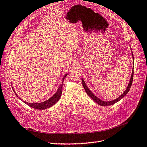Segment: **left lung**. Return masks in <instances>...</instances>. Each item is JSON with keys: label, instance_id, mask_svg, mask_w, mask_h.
Listing matches in <instances>:
<instances>
[{"label": "left lung", "instance_id": "1", "mask_svg": "<svg viewBox=\"0 0 147 147\" xmlns=\"http://www.w3.org/2000/svg\"><path fill=\"white\" fill-rule=\"evenodd\" d=\"M131 55H132V57H133V60L134 61V55H133V53L132 51H131ZM133 69H134V67H133ZM133 77H134V69L132 70V72H131V78H130V80L129 81V84H128V86L127 89H125V91L123 92V93L122 94H121V96H119L118 98H117L115 100H111V101H103L102 100H100V99H99L98 97H96L95 95L93 94V93L90 91V90L89 89V88H88V86H86V83L83 80V79L82 78V86H83L84 87V89H85V91L86 92V93L88 94V95L91 97V98L95 102L97 103L99 105H100V106H111V105H112V104H114L115 103H116L117 102H118V101H119L120 100H121L123 97L125 96L128 93V92L129 91V90L131 88V84H132V81H133Z\"/></svg>", "mask_w": 147, "mask_h": 147}]
</instances>
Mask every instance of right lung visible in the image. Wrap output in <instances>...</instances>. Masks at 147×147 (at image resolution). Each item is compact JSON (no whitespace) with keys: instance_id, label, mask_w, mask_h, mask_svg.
I'll list each match as a JSON object with an SVG mask.
<instances>
[{"instance_id":"right-lung-1","label":"right lung","mask_w":147,"mask_h":147,"mask_svg":"<svg viewBox=\"0 0 147 147\" xmlns=\"http://www.w3.org/2000/svg\"><path fill=\"white\" fill-rule=\"evenodd\" d=\"M66 76H67V74H65V76H63V80H62V84H60L58 91H56V92L51 97H50L49 99L47 100L46 101H44V102H40V103H28L27 102H24H24L27 105H28V106H29L30 107L36 109H40V110L46 109L52 106H53V105H55L56 102H57L59 100V99H60V97H61V95L62 94L63 81H64V80H65V78H66ZM16 96L18 97V96L17 94H16Z\"/></svg>"}]
</instances>
